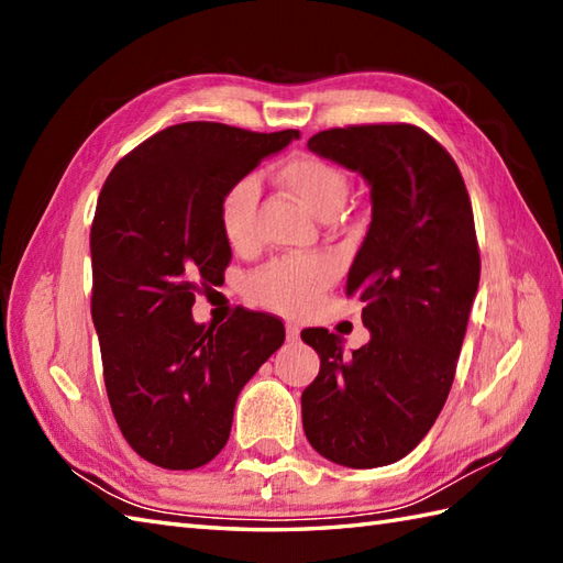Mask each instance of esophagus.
Wrapping results in <instances>:
<instances>
[{
	"instance_id": "1",
	"label": "esophagus",
	"mask_w": 563,
	"mask_h": 563,
	"mask_svg": "<svg viewBox=\"0 0 563 563\" xmlns=\"http://www.w3.org/2000/svg\"><path fill=\"white\" fill-rule=\"evenodd\" d=\"M285 331H288V341L300 339V327L292 324V321H288V324H285Z\"/></svg>"
}]
</instances>
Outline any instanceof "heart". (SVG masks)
I'll return each instance as SVG.
<instances>
[{"mask_svg": "<svg viewBox=\"0 0 563 563\" xmlns=\"http://www.w3.org/2000/svg\"><path fill=\"white\" fill-rule=\"evenodd\" d=\"M283 186L292 190L305 206L321 218H331L341 208L349 190L343 172L314 154H297L278 169ZM256 202L258 178L242 176L220 198L218 220L227 242L234 249H246L256 239ZM333 278V263L324 256H288L268 263L251 280V295L263 307L285 314H300L312 305L319 292Z\"/></svg>", "mask_w": 563, "mask_h": 563, "instance_id": "obj_1", "label": "heart"}]
</instances>
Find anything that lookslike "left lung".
<instances>
[{
    "label": "left lung",
    "instance_id": "8db88e82",
    "mask_svg": "<svg viewBox=\"0 0 563 563\" xmlns=\"http://www.w3.org/2000/svg\"><path fill=\"white\" fill-rule=\"evenodd\" d=\"M307 147L365 178L373 222L345 280L369 341L349 355L336 333L302 331L321 357L302 426L321 457L373 470L406 457L445 406L479 288L474 212L457 164L416 125L331 128Z\"/></svg>",
    "mask_w": 563,
    "mask_h": 563
}]
</instances>
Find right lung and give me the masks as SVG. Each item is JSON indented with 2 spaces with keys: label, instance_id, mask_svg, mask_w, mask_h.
<instances>
[{
  "label": "right lung",
  "instance_id": "add662e5",
  "mask_svg": "<svg viewBox=\"0 0 563 563\" xmlns=\"http://www.w3.org/2000/svg\"><path fill=\"white\" fill-rule=\"evenodd\" d=\"M297 137L178 123L125 154L101 188L91 319L106 391L130 448L164 470H198L227 445L239 391L285 341L271 314L236 309L214 329L190 309L230 266L218 220L227 186Z\"/></svg>",
  "mask_w": 563,
  "mask_h": 563
}]
</instances>
